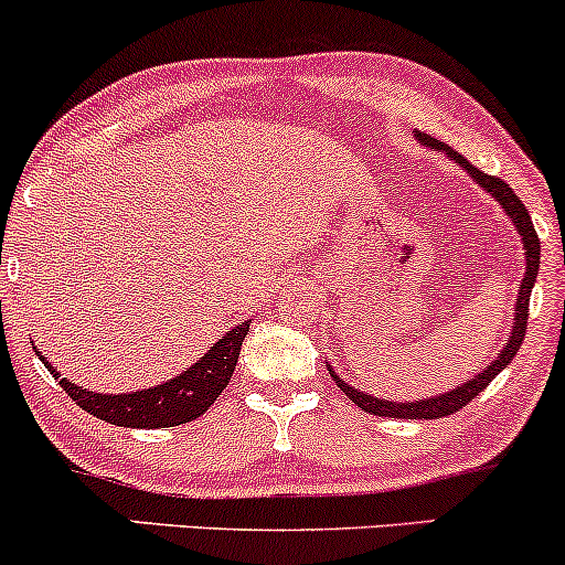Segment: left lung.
<instances>
[{
  "label": "left lung",
  "mask_w": 565,
  "mask_h": 565,
  "mask_svg": "<svg viewBox=\"0 0 565 565\" xmlns=\"http://www.w3.org/2000/svg\"><path fill=\"white\" fill-rule=\"evenodd\" d=\"M415 136H418V141L424 147H431V150L445 152L450 160H456V163L461 166V169L467 171L469 177H472L482 190L491 192L495 201H499V206L504 209V214L510 216V220L514 222V227H518V235H520V241H523V249H525V273H523V281H520V289H518V302H514V319H512L510 338H507L504 349L495 353L493 362L488 364L486 370H480V373H477L475 377H469L467 383H458V386L450 388V392L429 396V399L388 402V399H377V396H373V394H364V392H359V388L349 386V383H345L340 375H334V370L330 367V364H327V367H330V375L334 377V383H338L340 392L349 396L353 405L362 407L364 413L386 415V418H420V420L426 418V420H431V418H445V415H454L456 411H461L463 405H469V402H472L475 396L480 394L482 388H486L488 383H491L493 377L499 375L501 370H504L507 364L512 362L514 353H518L520 343H523V338H525V330H529L531 289H534L536 273H539V235L534 231V222H531L529 209H525L523 201L514 195L510 184L501 182L499 177H488V173L475 169V166L469 163L463 154L450 150L445 141L434 139V136H426V134H415Z\"/></svg>",
  "instance_id": "obj_1"
}]
</instances>
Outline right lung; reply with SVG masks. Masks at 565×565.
<instances>
[{"label": "right lung", "mask_w": 565, "mask_h": 565, "mask_svg": "<svg viewBox=\"0 0 565 565\" xmlns=\"http://www.w3.org/2000/svg\"><path fill=\"white\" fill-rule=\"evenodd\" d=\"M252 319L235 324L225 338L198 359L192 367L179 373L171 381L160 383V386L141 388L131 394H98L88 388L77 386V383L61 377L58 370L47 362V356H40V362L51 370V375L61 383L66 394L72 396L74 405L83 407L85 413L96 415V418L107 420L115 426H131V429H169V426L190 424L198 415H203L214 405V399L225 392L231 383L235 362H238L241 343H244L246 332H249Z\"/></svg>", "instance_id": "1"}]
</instances>
